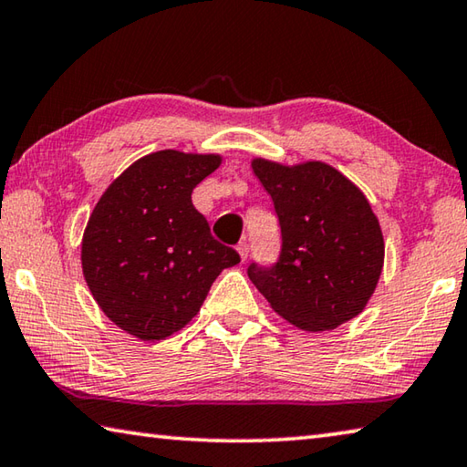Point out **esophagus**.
<instances>
[{"label": "esophagus", "instance_id": "obj_1", "mask_svg": "<svg viewBox=\"0 0 467 467\" xmlns=\"http://www.w3.org/2000/svg\"><path fill=\"white\" fill-rule=\"evenodd\" d=\"M236 251H239V257H241V262H244V259L249 257V243H247V241L239 243V244H236Z\"/></svg>", "mask_w": 467, "mask_h": 467}]
</instances>
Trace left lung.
Listing matches in <instances>:
<instances>
[{"mask_svg": "<svg viewBox=\"0 0 467 467\" xmlns=\"http://www.w3.org/2000/svg\"><path fill=\"white\" fill-rule=\"evenodd\" d=\"M280 220L278 264L249 265V280L272 309L305 331L357 317L377 288L385 243L365 193L321 161L280 164L253 158Z\"/></svg>", "mask_w": 467, "mask_h": 467, "instance_id": "8db88e82", "label": "left lung"}]
</instances>
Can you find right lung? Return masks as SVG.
Instances as JSON below:
<instances>
[{
  "label": "right lung",
  "instance_id": "right-lung-1",
  "mask_svg": "<svg viewBox=\"0 0 467 467\" xmlns=\"http://www.w3.org/2000/svg\"><path fill=\"white\" fill-rule=\"evenodd\" d=\"M220 162V154L179 150L141 156L107 187L84 228L82 272L94 300L144 342L183 329L218 274L241 262L192 203Z\"/></svg>",
  "mask_w": 467,
  "mask_h": 467
}]
</instances>
